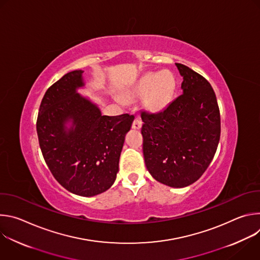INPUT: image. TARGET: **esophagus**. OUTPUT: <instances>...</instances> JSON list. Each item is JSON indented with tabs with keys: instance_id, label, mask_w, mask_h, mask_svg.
I'll list each match as a JSON object with an SVG mask.
<instances>
[{
	"instance_id": "1",
	"label": "esophagus",
	"mask_w": 260,
	"mask_h": 260,
	"mask_svg": "<svg viewBox=\"0 0 260 260\" xmlns=\"http://www.w3.org/2000/svg\"><path fill=\"white\" fill-rule=\"evenodd\" d=\"M141 126H142V121L140 120V118H135V120L133 121L132 127L134 129H139V128H141Z\"/></svg>"
}]
</instances>
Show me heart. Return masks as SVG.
Instances as JSON below:
<instances>
[{
    "label": "heart",
    "mask_w": 260,
    "mask_h": 260,
    "mask_svg": "<svg viewBox=\"0 0 260 260\" xmlns=\"http://www.w3.org/2000/svg\"><path fill=\"white\" fill-rule=\"evenodd\" d=\"M175 85V78L171 73H151L138 82L134 92L137 96H145V105L150 111L158 112L171 102Z\"/></svg>",
    "instance_id": "b5f03b06"
}]
</instances>
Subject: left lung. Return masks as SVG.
I'll use <instances>...</instances> for the list:
<instances>
[{
  "label": "left lung",
  "instance_id": "left-lung-1",
  "mask_svg": "<svg viewBox=\"0 0 260 260\" xmlns=\"http://www.w3.org/2000/svg\"><path fill=\"white\" fill-rule=\"evenodd\" d=\"M182 94L158 113L143 111V154L158 182L182 188L199 180L211 164L220 140L216 94L206 78L176 63Z\"/></svg>",
  "mask_w": 260,
  "mask_h": 260
}]
</instances>
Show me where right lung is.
Segmentation results:
<instances>
[{
	"label": "right lung",
	"instance_id": "1",
	"mask_svg": "<svg viewBox=\"0 0 260 260\" xmlns=\"http://www.w3.org/2000/svg\"><path fill=\"white\" fill-rule=\"evenodd\" d=\"M83 71H72L45 92L37 118L43 157L56 181L72 193L93 197L112 186L134 115H102L77 93ZM72 122L71 128L65 124Z\"/></svg>",
	"mask_w": 260,
	"mask_h": 260
}]
</instances>
